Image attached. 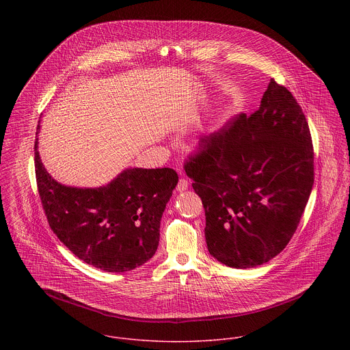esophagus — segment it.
Masks as SVG:
<instances>
[{"label": "esophagus", "instance_id": "34e87169", "mask_svg": "<svg viewBox=\"0 0 350 350\" xmlns=\"http://www.w3.org/2000/svg\"><path fill=\"white\" fill-rule=\"evenodd\" d=\"M187 189H189V180H187L186 178H180L179 182H178V185H176V190H178L179 193H182V191H185V190H187Z\"/></svg>", "mask_w": 350, "mask_h": 350}]
</instances>
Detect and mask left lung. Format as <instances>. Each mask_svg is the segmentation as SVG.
<instances>
[{"label": "left lung", "instance_id": "left-lung-1", "mask_svg": "<svg viewBox=\"0 0 350 350\" xmlns=\"http://www.w3.org/2000/svg\"><path fill=\"white\" fill-rule=\"evenodd\" d=\"M185 163L206 215L210 254L233 268L261 265L293 239L314 185L307 120L273 78L260 107L200 140Z\"/></svg>", "mask_w": 350, "mask_h": 350}]
</instances>
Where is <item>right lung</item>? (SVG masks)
Segmentation results:
<instances>
[{
  "label": "right lung",
  "mask_w": 350,
  "mask_h": 350,
  "mask_svg": "<svg viewBox=\"0 0 350 350\" xmlns=\"http://www.w3.org/2000/svg\"><path fill=\"white\" fill-rule=\"evenodd\" d=\"M35 172L50 228L78 258L106 272H125L154 254L176 171L129 168L103 187H67L46 171L36 142Z\"/></svg>",
  "instance_id": "add662e5"
}]
</instances>
